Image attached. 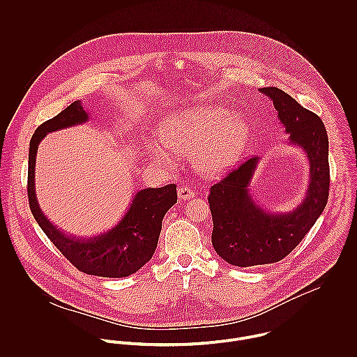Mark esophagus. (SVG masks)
<instances>
[{"mask_svg": "<svg viewBox=\"0 0 357 357\" xmlns=\"http://www.w3.org/2000/svg\"><path fill=\"white\" fill-rule=\"evenodd\" d=\"M194 197H195V192L192 191V188H191V187H188V185H183V187H180V188H178V198H180V199L187 201V199H192Z\"/></svg>", "mask_w": 357, "mask_h": 357, "instance_id": "obj_1", "label": "esophagus"}]
</instances>
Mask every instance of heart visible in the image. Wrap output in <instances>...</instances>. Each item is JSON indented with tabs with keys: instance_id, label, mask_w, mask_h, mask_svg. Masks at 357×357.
<instances>
[{
	"instance_id": "obj_1",
	"label": "heart",
	"mask_w": 357,
	"mask_h": 357,
	"mask_svg": "<svg viewBox=\"0 0 357 357\" xmlns=\"http://www.w3.org/2000/svg\"><path fill=\"white\" fill-rule=\"evenodd\" d=\"M248 135L246 122L221 107L198 108L172 116L159 130L166 149L176 153L193 150L192 165L204 176H215L229 167L245 147ZM166 149L149 143L153 159L172 166L173 159Z\"/></svg>"
}]
</instances>
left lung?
Masks as SVG:
<instances>
[{
	"label": "left lung",
	"instance_id": "1",
	"mask_svg": "<svg viewBox=\"0 0 357 357\" xmlns=\"http://www.w3.org/2000/svg\"><path fill=\"white\" fill-rule=\"evenodd\" d=\"M259 92L273 100L290 142L307 155L310 184L298 208L286 214H268L255 206L248 192L258 162L253 156L210 187L211 243L217 255L236 266L272 264L290 255L324 210L330 190L328 137L320 116L279 88H262Z\"/></svg>",
	"mask_w": 357,
	"mask_h": 357
}]
</instances>
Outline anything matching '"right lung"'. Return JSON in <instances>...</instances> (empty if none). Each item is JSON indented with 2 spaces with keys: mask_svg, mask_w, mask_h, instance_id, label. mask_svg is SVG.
<instances>
[{
  "mask_svg": "<svg viewBox=\"0 0 357 357\" xmlns=\"http://www.w3.org/2000/svg\"><path fill=\"white\" fill-rule=\"evenodd\" d=\"M88 121L82 102H71L67 108L48 119L34 132L29 150L27 197L30 210L59 249L78 271L102 278H125L137 272L153 257L162 228V218L177 202V188L167 184L160 188H147L136 194L123 220L107 234L88 239L68 238L57 231L40 210L34 192L36 155L41 139L53 130Z\"/></svg>",
  "mask_w": 357,
  "mask_h": 357,
  "instance_id": "1",
  "label": "right lung"
}]
</instances>
